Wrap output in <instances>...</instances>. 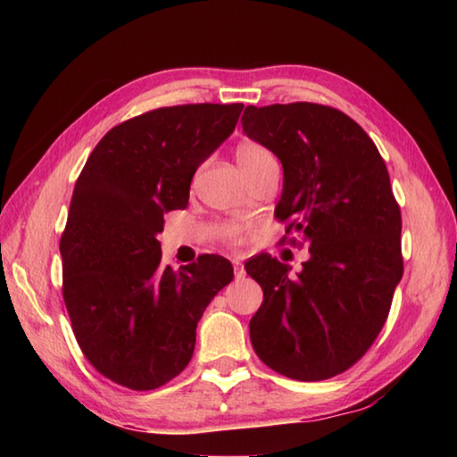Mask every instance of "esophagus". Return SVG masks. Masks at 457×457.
<instances>
[{"instance_id":"34e87169","label":"esophagus","mask_w":457,"mask_h":457,"mask_svg":"<svg viewBox=\"0 0 457 457\" xmlns=\"http://www.w3.org/2000/svg\"><path fill=\"white\" fill-rule=\"evenodd\" d=\"M234 273H236V277H237V278L244 277V275H245V269H244V265H241V263H234Z\"/></svg>"}]
</instances>
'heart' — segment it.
<instances>
[{"label": "heart", "mask_w": 457, "mask_h": 457, "mask_svg": "<svg viewBox=\"0 0 457 457\" xmlns=\"http://www.w3.org/2000/svg\"><path fill=\"white\" fill-rule=\"evenodd\" d=\"M236 161L239 164L241 172L245 174V179L253 177V174L265 170L269 167H278L277 157L270 153L265 145H261L259 141L253 139H244L236 145L234 149ZM241 239V228L237 226H228L226 229V241L229 245H237Z\"/></svg>", "instance_id": "heart-1"}]
</instances>
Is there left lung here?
I'll list each match as a JSON object with an SVG mask.
<instances>
[{
	"label": "left lung",
	"instance_id": "left-lung-1",
	"mask_svg": "<svg viewBox=\"0 0 457 457\" xmlns=\"http://www.w3.org/2000/svg\"><path fill=\"white\" fill-rule=\"evenodd\" d=\"M241 125L283 162L275 216L298 236L288 244L310 251L296 277L269 253L245 263L263 288L251 344L273 371L324 381L373 345L403 278V220L389 170L371 137L329 105H247Z\"/></svg>",
	"mask_w": 457,
	"mask_h": 457
}]
</instances>
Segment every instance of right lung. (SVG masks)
Returning a JSON list of instances; mask_svg holds the SVG:
<instances>
[{"mask_svg":"<svg viewBox=\"0 0 457 457\" xmlns=\"http://www.w3.org/2000/svg\"><path fill=\"white\" fill-rule=\"evenodd\" d=\"M244 104H187L104 135L72 192L61 237L62 296L82 353L131 391L159 389L188 365L196 326L234 267L200 255L161 263L162 213L187 208L194 172L236 129Z\"/></svg>","mask_w":457,"mask_h":457,"instance_id":"add662e5","label":"right lung"}]
</instances>
